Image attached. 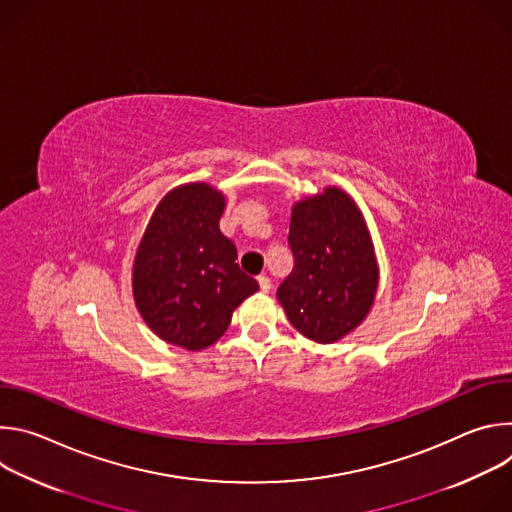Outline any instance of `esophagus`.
Returning a JSON list of instances; mask_svg holds the SVG:
<instances>
[{"label":"esophagus","mask_w":512,"mask_h":512,"mask_svg":"<svg viewBox=\"0 0 512 512\" xmlns=\"http://www.w3.org/2000/svg\"><path fill=\"white\" fill-rule=\"evenodd\" d=\"M257 283H259V289L263 291V294H267V291L271 289V279L267 275H259Z\"/></svg>","instance_id":"1"}]
</instances>
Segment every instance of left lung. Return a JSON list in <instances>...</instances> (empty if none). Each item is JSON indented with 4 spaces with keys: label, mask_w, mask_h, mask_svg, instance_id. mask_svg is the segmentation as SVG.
<instances>
[{
    "label": "left lung",
    "mask_w": 512,
    "mask_h": 512,
    "mask_svg": "<svg viewBox=\"0 0 512 512\" xmlns=\"http://www.w3.org/2000/svg\"><path fill=\"white\" fill-rule=\"evenodd\" d=\"M287 243L294 271L277 287V300L291 326L320 344L344 338L367 318L379 285L362 212L330 186L294 204Z\"/></svg>",
    "instance_id": "obj_1"
}]
</instances>
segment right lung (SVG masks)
I'll list each match as a JSON object with an SVG mask.
<instances>
[{
	"label": "right lung",
	"instance_id": "right-lung-1",
	"mask_svg": "<svg viewBox=\"0 0 512 512\" xmlns=\"http://www.w3.org/2000/svg\"><path fill=\"white\" fill-rule=\"evenodd\" d=\"M223 210L225 196L216 188L184 184L162 198L141 237L133 261L135 306L168 344L208 348L259 289L218 229Z\"/></svg>",
	"mask_w": 512,
	"mask_h": 512
}]
</instances>
